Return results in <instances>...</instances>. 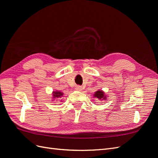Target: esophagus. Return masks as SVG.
I'll return each mask as SVG.
<instances>
[{
    "label": "esophagus",
    "instance_id": "1",
    "mask_svg": "<svg viewBox=\"0 0 158 158\" xmlns=\"http://www.w3.org/2000/svg\"><path fill=\"white\" fill-rule=\"evenodd\" d=\"M75 89L77 90V91H82V87L80 86V85H77V86L75 88Z\"/></svg>",
    "mask_w": 158,
    "mask_h": 158
}]
</instances>
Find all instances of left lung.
Masks as SVG:
<instances>
[{
	"instance_id": "obj_1",
	"label": "left lung",
	"mask_w": 158,
	"mask_h": 158,
	"mask_svg": "<svg viewBox=\"0 0 158 158\" xmlns=\"http://www.w3.org/2000/svg\"><path fill=\"white\" fill-rule=\"evenodd\" d=\"M94 97L97 98L99 101H102V100H106L108 96L105 94V92L103 90H98L94 94Z\"/></svg>"
}]
</instances>
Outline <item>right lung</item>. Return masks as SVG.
Wrapping results in <instances>:
<instances>
[{
  "label": "right lung",
  "mask_w": 158,
  "mask_h": 158,
  "mask_svg": "<svg viewBox=\"0 0 158 158\" xmlns=\"http://www.w3.org/2000/svg\"><path fill=\"white\" fill-rule=\"evenodd\" d=\"M52 101H55V100H56V101H58V100L60 99V98H61L62 96H63L64 94L63 92H60V91H53L52 93Z\"/></svg>",
  "instance_id": "right-lung-1"
}]
</instances>
